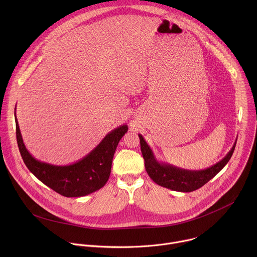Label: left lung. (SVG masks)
Returning a JSON list of instances; mask_svg holds the SVG:
<instances>
[{
  "mask_svg": "<svg viewBox=\"0 0 257 257\" xmlns=\"http://www.w3.org/2000/svg\"><path fill=\"white\" fill-rule=\"evenodd\" d=\"M138 136L140 139V148L144 159L145 170L149 176L158 185L180 192H191L206 184L210 179H212L228 164L236 146L235 141L232 150L228 153V155L222 161H219L210 168L200 171H188L179 169L172 165L159 163L156 160L149 144L143 139L142 135L138 134Z\"/></svg>",
  "mask_w": 257,
  "mask_h": 257,
  "instance_id": "obj_1",
  "label": "left lung"
}]
</instances>
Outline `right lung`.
Masks as SVG:
<instances>
[{"label":"right lung","mask_w":257,"mask_h":257,"mask_svg":"<svg viewBox=\"0 0 257 257\" xmlns=\"http://www.w3.org/2000/svg\"><path fill=\"white\" fill-rule=\"evenodd\" d=\"M127 131V125L120 126L106 134L82 160L69 166H55L35 160L28 153L16 119V138L24 164L45 185L66 197L85 196L104 186L118 143Z\"/></svg>","instance_id":"1"}]
</instances>
